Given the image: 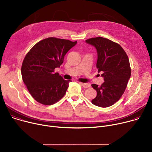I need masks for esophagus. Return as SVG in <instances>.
<instances>
[{"instance_id": "esophagus-1", "label": "esophagus", "mask_w": 152, "mask_h": 152, "mask_svg": "<svg viewBox=\"0 0 152 152\" xmlns=\"http://www.w3.org/2000/svg\"><path fill=\"white\" fill-rule=\"evenodd\" d=\"M80 84L85 88H89L91 86V84H89L88 83H80Z\"/></svg>"}]
</instances>
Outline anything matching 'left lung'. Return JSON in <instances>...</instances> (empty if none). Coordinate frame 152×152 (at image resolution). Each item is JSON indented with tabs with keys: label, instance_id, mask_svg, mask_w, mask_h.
<instances>
[{
	"label": "left lung",
	"instance_id": "8db88e82",
	"mask_svg": "<svg viewBox=\"0 0 152 152\" xmlns=\"http://www.w3.org/2000/svg\"><path fill=\"white\" fill-rule=\"evenodd\" d=\"M86 42L97 50L96 67L104 80L100 86L91 85L97 91L96 97L91 102L99 107H109L119 100L126 88L131 76L129 59L119 44L108 39L93 38Z\"/></svg>",
	"mask_w": 152,
	"mask_h": 152
}]
</instances>
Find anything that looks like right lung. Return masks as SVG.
<instances>
[{"label":"right lung","instance_id":"obj_1","mask_svg":"<svg viewBox=\"0 0 152 152\" xmlns=\"http://www.w3.org/2000/svg\"><path fill=\"white\" fill-rule=\"evenodd\" d=\"M77 42L48 38L34 45L23 61V81L33 99L49 105L59 101L66 94L71 80H64L55 68L63 64L67 52Z\"/></svg>","mask_w":152,"mask_h":152}]
</instances>
